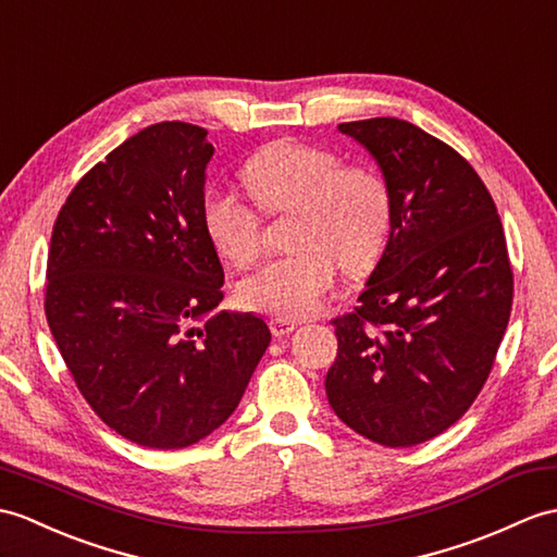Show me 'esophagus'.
Masks as SVG:
<instances>
[{
	"mask_svg": "<svg viewBox=\"0 0 557 557\" xmlns=\"http://www.w3.org/2000/svg\"><path fill=\"white\" fill-rule=\"evenodd\" d=\"M296 330V322L294 320H282V318H273L270 320V332L275 334V337H287Z\"/></svg>",
	"mask_w": 557,
	"mask_h": 557,
	"instance_id": "obj_1",
	"label": "esophagus"
}]
</instances>
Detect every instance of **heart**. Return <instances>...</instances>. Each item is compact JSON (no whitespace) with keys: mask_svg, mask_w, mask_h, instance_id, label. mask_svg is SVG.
<instances>
[{"mask_svg":"<svg viewBox=\"0 0 557 557\" xmlns=\"http://www.w3.org/2000/svg\"><path fill=\"white\" fill-rule=\"evenodd\" d=\"M242 180L265 215L294 213L289 256L244 277V308L282 320L313 315L339 268L360 275L377 265L392 227V191L366 165H342L337 153L299 139H277L247 161ZM201 227L213 249L249 268L263 249L261 215L225 189H206Z\"/></svg>","mask_w":557,"mask_h":557,"instance_id":"heart-1","label":"heart"}]
</instances>
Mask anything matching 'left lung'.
Returning a JSON list of instances; mask_svg holds the SVG:
<instances>
[{"label": "left lung", "instance_id": "1", "mask_svg": "<svg viewBox=\"0 0 557 557\" xmlns=\"http://www.w3.org/2000/svg\"><path fill=\"white\" fill-rule=\"evenodd\" d=\"M392 191L389 242L354 313L334 318L325 392L374 444L408 448L458 422L494 368L512 308L496 203L456 149L398 119L342 123Z\"/></svg>", "mask_w": 557, "mask_h": 557}]
</instances>
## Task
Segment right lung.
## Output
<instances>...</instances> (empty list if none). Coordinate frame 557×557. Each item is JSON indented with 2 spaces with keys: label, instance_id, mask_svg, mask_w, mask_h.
Segmentation results:
<instances>
[{
  "label": "right lung",
  "instance_id": "right-lung-1",
  "mask_svg": "<svg viewBox=\"0 0 557 557\" xmlns=\"http://www.w3.org/2000/svg\"><path fill=\"white\" fill-rule=\"evenodd\" d=\"M206 135L139 131L83 175L51 230L45 313L63 363L97 416L147 448L218 430L270 344L263 318L211 315L225 275L201 227Z\"/></svg>",
  "mask_w": 557,
  "mask_h": 557
}]
</instances>
